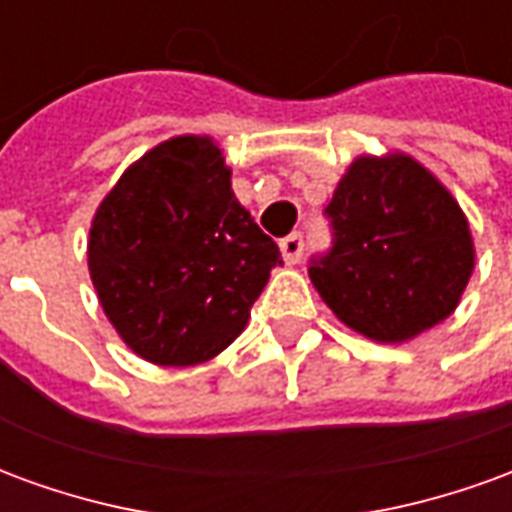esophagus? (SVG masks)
<instances>
[{
	"label": "esophagus",
	"mask_w": 512,
	"mask_h": 512,
	"mask_svg": "<svg viewBox=\"0 0 512 512\" xmlns=\"http://www.w3.org/2000/svg\"><path fill=\"white\" fill-rule=\"evenodd\" d=\"M279 252H282V260H285L288 266H296L301 260V252H304V238H301L299 233L282 238V241H279Z\"/></svg>",
	"instance_id": "1"
}]
</instances>
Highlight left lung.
<instances>
[{"mask_svg": "<svg viewBox=\"0 0 512 512\" xmlns=\"http://www.w3.org/2000/svg\"><path fill=\"white\" fill-rule=\"evenodd\" d=\"M326 213L334 246L310 279L348 329L408 343L461 304L474 271L469 219L417 158L356 156Z\"/></svg>", "mask_w": 512, "mask_h": 512, "instance_id": "left-lung-1", "label": "left lung"}]
</instances>
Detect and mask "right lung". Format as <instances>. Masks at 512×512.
<instances>
[{
    "label": "right lung",
    "instance_id": "obj_1",
    "mask_svg": "<svg viewBox=\"0 0 512 512\" xmlns=\"http://www.w3.org/2000/svg\"><path fill=\"white\" fill-rule=\"evenodd\" d=\"M230 175L211 136H172L136 158L95 211L90 279L145 362L191 367L222 354L282 263Z\"/></svg>",
    "mask_w": 512,
    "mask_h": 512
}]
</instances>
